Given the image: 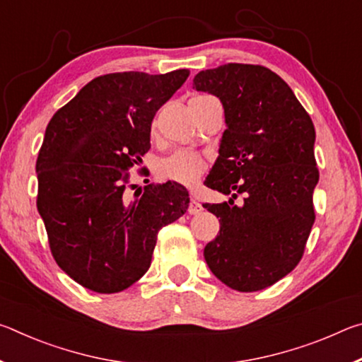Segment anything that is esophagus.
<instances>
[{
	"instance_id": "34e87169",
	"label": "esophagus",
	"mask_w": 362,
	"mask_h": 362,
	"mask_svg": "<svg viewBox=\"0 0 362 362\" xmlns=\"http://www.w3.org/2000/svg\"><path fill=\"white\" fill-rule=\"evenodd\" d=\"M201 211H203V206H201V203L194 198V196H192V199H189V206H188V212L192 214V216H196V214H199Z\"/></svg>"
}]
</instances>
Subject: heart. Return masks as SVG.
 Segmentation results:
<instances>
[{"label":"heart","instance_id":"1","mask_svg":"<svg viewBox=\"0 0 362 362\" xmlns=\"http://www.w3.org/2000/svg\"><path fill=\"white\" fill-rule=\"evenodd\" d=\"M206 169L204 158L189 150H177L158 163V174L166 180L192 185Z\"/></svg>","mask_w":362,"mask_h":362}]
</instances>
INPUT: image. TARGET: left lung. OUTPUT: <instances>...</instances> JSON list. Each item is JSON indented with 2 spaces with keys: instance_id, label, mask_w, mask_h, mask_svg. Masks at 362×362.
I'll list each match as a JSON object with an SVG mask.
<instances>
[{
  "instance_id": "obj_1",
  "label": "left lung",
  "mask_w": 362,
  "mask_h": 362,
  "mask_svg": "<svg viewBox=\"0 0 362 362\" xmlns=\"http://www.w3.org/2000/svg\"><path fill=\"white\" fill-rule=\"evenodd\" d=\"M193 88L223 105L226 129L204 185L231 194L228 203L203 204L220 218L204 259L231 289H267L297 267L315 223L313 121L284 79L262 65L199 71ZM238 192L243 206L234 204Z\"/></svg>"
}]
</instances>
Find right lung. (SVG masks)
<instances>
[{
  "label": "right lung",
  "instance_id": "right-lung-1",
  "mask_svg": "<svg viewBox=\"0 0 362 362\" xmlns=\"http://www.w3.org/2000/svg\"><path fill=\"white\" fill-rule=\"evenodd\" d=\"M188 75L94 78L49 121L36 159V206L54 260L86 289L115 293L139 281L158 231L188 209L187 188L170 180L144 187L134 201L126 196L127 173L150 150L153 118Z\"/></svg>",
  "mask_w": 362,
  "mask_h": 362
}]
</instances>
